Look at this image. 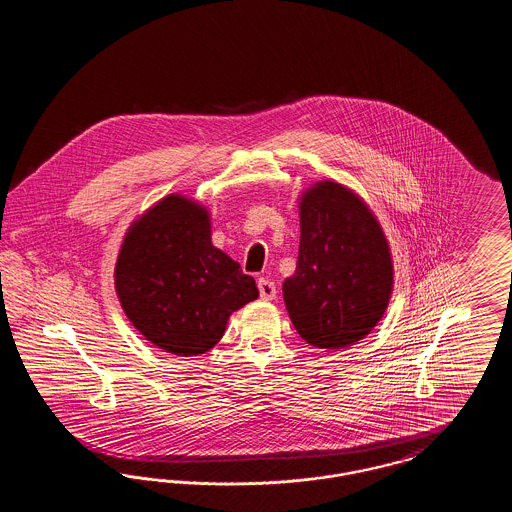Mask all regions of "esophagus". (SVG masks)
Masks as SVG:
<instances>
[{"label": "esophagus", "instance_id": "esophagus-1", "mask_svg": "<svg viewBox=\"0 0 512 512\" xmlns=\"http://www.w3.org/2000/svg\"><path fill=\"white\" fill-rule=\"evenodd\" d=\"M257 288H259L261 299H265V301L276 297V286H274V282H270L268 278H259V280H257Z\"/></svg>", "mask_w": 512, "mask_h": 512}]
</instances>
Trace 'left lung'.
<instances>
[{"label": "left lung", "mask_w": 512, "mask_h": 512, "mask_svg": "<svg viewBox=\"0 0 512 512\" xmlns=\"http://www.w3.org/2000/svg\"><path fill=\"white\" fill-rule=\"evenodd\" d=\"M295 272L282 292L307 343L340 349L382 318L393 286L390 247L365 203L336 182H320L299 205Z\"/></svg>", "instance_id": "1"}]
</instances>
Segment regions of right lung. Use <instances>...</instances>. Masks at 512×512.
<instances>
[{
    "instance_id": "obj_1",
    "label": "right lung",
    "mask_w": 512,
    "mask_h": 512,
    "mask_svg": "<svg viewBox=\"0 0 512 512\" xmlns=\"http://www.w3.org/2000/svg\"><path fill=\"white\" fill-rule=\"evenodd\" d=\"M115 286L140 334L182 357L215 347L228 317L259 295L240 263L211 244L207 211L180 195L165 197L132 224Z\"/></svg>"
}]
</instances>
